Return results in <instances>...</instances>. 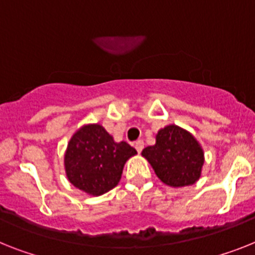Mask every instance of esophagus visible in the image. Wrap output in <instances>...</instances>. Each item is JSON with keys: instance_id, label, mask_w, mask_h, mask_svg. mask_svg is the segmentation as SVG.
Wrapping results in <instances>:
<instances>
[{"instance_id": "esophagus-1", "label": "esophagus", "mask_w": 255, "mask_h": 255, "mask_svg": "<svg viewBox=\"0 0 255 255\" xmlns=\"http://www.w3.org/2000/svg\"><path fill=\"white\" fill-rule=\"evenodd\" d=\"M134 147H136L137 153H141V151H142V149H144V141L142 140L136 141V142H134Z\"/></svg>"}]
</instances>
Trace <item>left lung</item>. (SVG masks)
Returning a JSON list of instances; mask_svg holds the SVG:
<instances>
[{"instance_id": "1", "label": "left lung", "mask_w": 255, "mask_h": 255, "mask_svg": "<svg viewBox=\"0 0 255 255\" xmlns=\"http://www.w3.org/2000/svg\"><path fill=\"white\" fill-rule=\"evenodd\" d=\"M141 154L160 181L174 188L197 183L205 163L200 142L189 131L175 124L159 129L155 144L145 147Z\"/></svg>"}]
</instances>
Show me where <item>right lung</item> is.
Wrapping results in <instances>:
<instances>
[{
    "label": "right lung",
    "mask_w": 255,
    "mask_h": 255,
    "mask_svg": "<svg viewBox=\"0 0 255 255\" xmlns=\"http://www.w3.org/2000/svg\"><path fill=\"white\" fill-rule=\"evenodd\" d=\"M137 151L117 142L101 124H84L72 134L65 153L68 181L89 196H101L119 183L126 162Z\"/></svg>",
    "instance_id": "add662e5"
}]
</instances>
